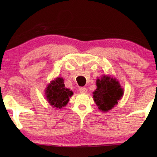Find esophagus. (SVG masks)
Returning <instances> with one entry per match:
<instances>
[{"label": "esophagus", "mask_w": 157, "mask_h": 157, "mask_svg": "<svg viewBox=\"0 0 157 157\" xmlns=\"http://www.w3.org/2000/svg\"><path fill=\"white\" fill-rule=\"evenodd\" d=\"M79 91L81 94H86L87 92V89L86 88H84V87H81V88L79 89Z\"/></svg>", "instance_id": "obj_1"}]
</instances>
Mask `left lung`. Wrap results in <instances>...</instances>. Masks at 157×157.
I'll list each match as a JSON object with an SVG mask.
<instances>
[{
	"label": "left lung",
	"instance_id": "obj_1",
	"mask_svg": "<svg viewBox=\"0 0 157 157\" xmlns=\"http://www.w3.org/2000/svg\"><path fill=\"white\" fill-rule=\"evenodd\" d=\"M97 89L93 92V98L99 110L107 112L118 103L123 96L124 90L119 81L109 75H103L96 79Z\"/></svg>",
	"mask_w": 157,
	"mask_h": 157
}]
</instances>
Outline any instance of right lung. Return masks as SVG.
I'll return each instance as SVG.
<instances>
[{"label": "right lung", "mask_w": 157, "mask_h": 157, "mask_svg": "<svg viewBox=\"0 0 157 157\" xmlns=\"http://www.w3.org/2000/svg\"><path fill=\"white\" fill-rule=\"evenodd\" d=\"M63 79L57 77L47 84L45 89V96L52 107L62 109L68 104L69 99L73 95V92L66 89L63 83Z\"/></svg>", "instance_id": "right-lung-1"}]
</instances>
